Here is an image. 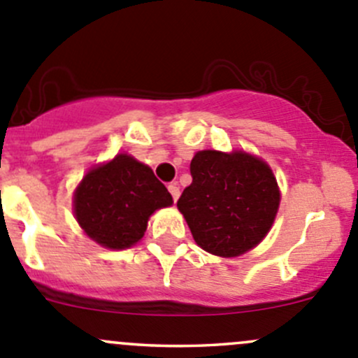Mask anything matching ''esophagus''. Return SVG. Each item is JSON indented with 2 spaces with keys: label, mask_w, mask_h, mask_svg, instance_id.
<instances>
[{
  "label": "esophagus",
  "mask_w": 358,
  "mask_h": 358,
  "mask_svg": "<svg viewBox=\"0 0 358 358\" xmlns=\"http://www.w3.org/2000/svg\"><path fill=\"white\" fill-rule=\"evenodd\" d=\"M168 190H169V194H171L173 201L178 199V197H180V187L176 185V183H169V185H168Z\"/></svg>",
  "instance_id": "esophagus-1"
}]
</instances>
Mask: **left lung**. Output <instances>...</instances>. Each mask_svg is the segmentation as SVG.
<instances>
[{"instance_id": "obj_1", "label": "left lung", "mask_w": 358, "mask_h": 358, "mask_svg": "<svg viewBox=\"0 0 358 358\" xmlns=\"http://www.w3.org/2000/svg\"><path fill=\"white\" fill-rule=\"evenodd\" d=\"M190 175L192 183L176 206L204 251L239 256L266 236L280 194L272 169L262 159L201 150L190 162Z\"/></svg>"}]
</instances>
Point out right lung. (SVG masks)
<instances>
[{
	"label": "right lung",
	"instance_id": "right-lung-1",
	"mask_svg": "<svg viewBox=\"0 0 358 358\" xmlns=\"http://www.w3.org/2000/svg\"><path fill=\"white\" fill-rule=\"evenodd\" d=\"M171 204V194L152 169L128 154H119L86 173L74 194V213L81 229L110 249L138 243L149 216Z\"/></svg>",
	"mask_w": 358,
	"mask_h": 358
}]
</instances>
